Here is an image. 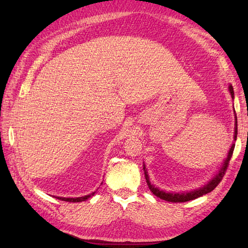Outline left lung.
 Masks as SVG:
<instances>
[{"instance_id":"1","label":"left lung","mask_w":248,"mask_h":248,"mask_svg":"<svg viewBox=\"0 0 248 248\" xmlns=\"http://www.w3.org/2000/svg\"><path fill=\"white\" fill-rule=\"evenodd\" d=\"M228 91L231 94V98L234 99V93H233V87L232 85H229L228 86ZM234 135H233V140H236V135H238V120H236V115L234 112ZM234 143L231 145L229 152L227 155V157L224 160L223 164L220 165V167L218 168V170L217 171V173L210 179V180L204 184V186H200L198 188H195L192 189V191H187V192H180V193H177V192H168V191H164V189H161L159 187H156L155 186H154V183H151L150 181V178L148 176V171H147V168L146 165L144 163V171H145V178H146V182L148 184V187L150 191L154 193L156 197H159L163 200H166V202H188V200H193V199H196L200 196H202V195L208 194L210 192H212L213 189L218 186V183L222 181V179L225 175L226 170H227L228 164H229V161L231 159V156H232L233 154V149H234Z\"/></svg>"}]
</instances>
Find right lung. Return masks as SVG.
I'll return each mask as SVG.
<instances>
[{"label":"right lung","mask_w":248,"mask_h":248,"mask_svg":"<svg viewBox=\"0 0 248 248\" xmlns=\"http://www.w3.org/2000/svg\"><path fill=\"white\" fill-rule=\"evenodd\" d=\"M101 184H102V183H101ZM96 191H97V189H96ZM94 193H96V192H93V193L88 194V195H85V196H82V197H75V198H70V197H59V196H56L55 198L60 199V200H64V202H84V200L88 199L89 197L93 196Z\"/></svg>","instance_id":"1"}]
</instances>
